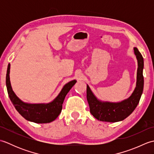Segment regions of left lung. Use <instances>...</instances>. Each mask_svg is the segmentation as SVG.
Listing matches in <instances>:
<instances>
[{
	"label": "left lung",
	"instance_id": "1",
	"mask_svg": "<svg viewBox=\"0 0 154 154\" xmlns=\"http://www.w3.org/2000/svg\"><path fill=\"white\" fill-rule=\"evenodd\" d=\"M134 50L138 60V67L136 89L128 99L118 103H102L97 99L87 85V99L89 105L90 112L97 120L109 122L123 120L134 110L138 104L143 89V59L138 49L134 48Z\"/></svg>",
	"mask_w": 154,
	"mask_h": 154
}]
</instances>
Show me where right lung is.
<instances>
[{
	"label": "right lung",
	"mask_w": 154,
	"mask_h": 154,
	"mask_svg": "<svg viewBox=\"0 0 154 154\" xmlns=\"http://www.w3.org/2000/svg\"><path fill=\"white\" fill-rule=\"evenodd\" d=\"M10 64L8 65L6 76V85L8 94L13 105L20 114L27 120L35 123H48L54 121L62 110V104L66 94L76 83L73 80L65 85L60 93L53 102L49 104H26L23 103L16 96L10 82Z\"/></svg>",
	"instance_id": "add662e5"
}]
</instances>
